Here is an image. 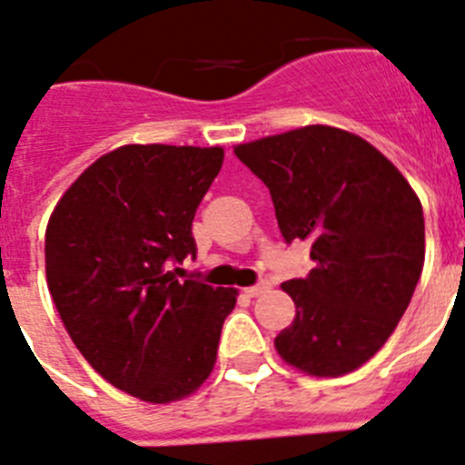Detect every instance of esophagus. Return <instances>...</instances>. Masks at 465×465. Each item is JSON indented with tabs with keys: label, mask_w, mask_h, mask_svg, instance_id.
Returning a JSON list of instances; mask_svg holds the SVG:
<instances>
[{
	"label": "esophagus",
	"mask_w": 465,
	"mask_h": 465,
	"mask_svg": "<svg viewBox=\"0 0 465 465\" xmlns=\"http://www.w3.org/2000/svg\"><path fill=\"white\" fill-rule=\"evenodd\" d=\"M265 291H270V281H258L255 285H249V288H244V292L249 297H258V295H262Z\"/></svg>",
	"instance_id": "1"
}]
</instances>
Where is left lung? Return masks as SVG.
Here are the masks:
<instances>
[{"instance_id": "obj_1", "label": "left lung", "mask_w": 465, "mask_h": 465, "mask_svg": "<svg viewBox=\"0 0 465 465\" xmlns=\"http://www.w3.org/2000/svg\"><path fill=\"white\" fill-rule=\"evenodd\" d=\"M270 189L285 244L311 242L313 270L285 281L295 321L279 355L311 376H343L371 360L411 304L424 265V212L373 144L304 126L235 147Z\"/></svg>"}]
</instances>
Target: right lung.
Returning <instances> with one entry per match:
<instances>
[{
	"mask_svg": "<svg viewBox=\"0 0 465 465\" xmlns=\"http://www.w3.org/2000/svg\"><path fill=\"white\" fill-rule=\"evenodd\" d=\"M221 147L126 144L89 165L45 230V276L84 360L126 394L168 403L214 369L237 291L170 272L195 258V210Z\"/></svg>",
	"mask_w": 465,
	"mask_h": 465,
	"instance_id": "add662e5",
	"label": "right lung"
}]
</instances>
